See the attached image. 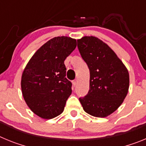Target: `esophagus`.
<instances>
[{
    "mask_svg": "<svg viewBox=\"0 0 146 146\" xmlns=\"http://www.w3.org/2000/svg\"><path fill=\"white\" fill-rule=\"evenodd\" d=\"M77 82H78V81H77V80H75L73 81V82H72V83H73V86H77Z\"/></svg>",
    "mask_w": 146,
    "mask_h": 146,
    "instance_id": "obj_1",
    "label": "esophagus"
}]
</instances>
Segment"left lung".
<instances>
[{
	"label": "left lung",
	"instance_id": "1",
	"mask_svg": "<svg viewBox=\"0 0 146 146\" xmlns=\"http://www.w3.org/2000/svg\"><path fill=\"white\" fill-rule=\"evenodd\" d=\"M77 47L90 71L89 91L80 102L86 113L105 118L121 106L128 94L129 72L115 52L97 37H82L77 39Z\"/></svg>",
	"mask_w": 146,
	"mask_h": 146
}]
</instances>
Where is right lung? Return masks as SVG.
Masks as SVG:
<instances>
[{"instance_id":"right-lung-1","label":"right lung","mask_w":146,"mask_h":146,"mask_svg":"<svg viewBox=\"0 0 146 146\" xmlns=\"http://www.w3.org/2000/svg\"><path fill=\"white\" fill-rule=\"evenodd\" d=\"M76 47L74 38L54 37L36 50L23 70V98L31 110L40 118L52 119L64 111L72 91V83L65 77L64 60Z\"/></svg>"}]
</instances>
